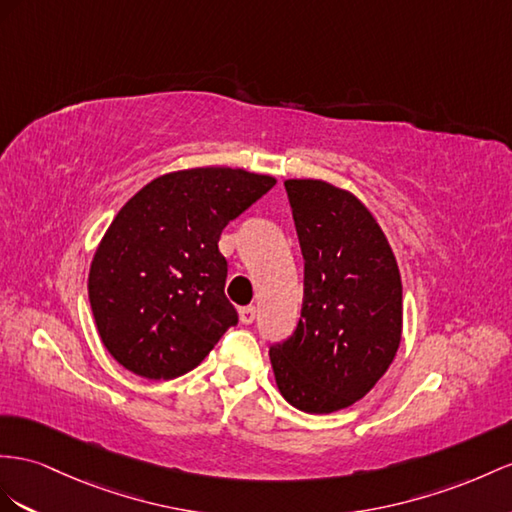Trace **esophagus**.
I'll list each match as a JSON object with an SVG mask.
<instances>
[{
	"label": "esophagus",
	"instance_id": "obj_1",
	"mask_svg": "<svg viewBox=\"0 0 512 512\" xmlns=\"http://www.w3.org/2000/svg\"><path fill=\"white\" fill-rule=\"evenodd\" d=\"M238 313H240V322L242 324H251L253 320H255V307L253 305H248V307H240L238 309Z\"/></svg>",
	"mask_w": 512,
	"mask_h": 512
}]
</instances>
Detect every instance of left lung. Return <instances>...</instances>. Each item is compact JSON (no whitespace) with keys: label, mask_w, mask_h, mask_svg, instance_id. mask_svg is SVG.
<instances>
[{"label":"left lung","mask_w":512,"mask_h":512,"mask_svg":"<svg viewBox=\"0 0 512 512\" xmlns=\"http://www.w3.org/2000/svg\"><path fill=\"white\" fill-rule=\"evenodd\" d=\"M305 296L298 329L270 348L274 381L296 409H348L389 370L402 339V279L374 214L350 190L285 179Z\"/></svg>","instance_id":"left-lung-1"}]
</instances>
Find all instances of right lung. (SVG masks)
<instances>
[{
    "instance_id": "obj_1",
    "label": "right lung",
    "mask_w": 512,
    "mask_h": 512,
    "mask_svg": "<svg viewBox=\"0 0 512 512\" xmlns=\"http://www.w3.org/2000/svg\"><path fill=\"white\" fill-rule=\"evenodd\" d=\"M274 183L244 168H186L149 181L119 209L90 261L88 298L103 346L125 370L177 378L238 322L218 240Z\"/></svg>"
}]
</instances>
